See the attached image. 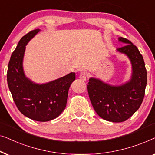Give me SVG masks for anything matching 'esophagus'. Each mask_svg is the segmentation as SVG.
<instances>
[{"label":"esophagus","instance_id":"1","mask_svg":"<svg viewBox=\"0 0 155 155\" xmlns=\"http://www.w3.org/2000/svg\"><path fill=\"white\" fill-rule=\"evenodd\" d=\"M87 76H88L87 72L83 71V72H81V74H80V75H79V79H81V81H85L86 79V78H87Z\"/></svg>","mask_w":155,"mask_h":155}]
</instances>
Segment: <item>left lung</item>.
<instances>
[{"label": "left lung", "mask_w": 155, "mask_h": 155, "mask_svg": "<svg viewBox=\"0 0 155 155\" xmlns=\"http://www.w3.org/2000/svg\"><path fill=\"white\" fill-rule=\"evenodd\" d=\"M125 45L117 49L128 57L132 64L131 79L121 86H111L95 78L87 85L88 96L95 111L101 117L113 123L123 122L141 106L147 85V70L143 57L130 41L119 38Z\"/></svg>", "instance_id": "obj_1"}]
</instances>
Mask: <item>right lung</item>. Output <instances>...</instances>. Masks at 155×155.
Instances as JSON below:
<instances>
[{"label":"right lung","mask_w":155,"mask_h":155,"mask_svg":"<svg viewBox=\"0 0 155 155\" xmlns=\"http://www.w3.org/2000/svg\"><path fill=\"white\" fill-rule=\"evenodd\" d=\"M38 32L30 31L22 37L12 54L8 64L7 81L13 101L25 116L40 122L56 118L67 106L68 91L75 80V73L43 84L26 77L22 67L25 46Z\"/></svg>","instance_id":"obj_1"}]
</instances>
